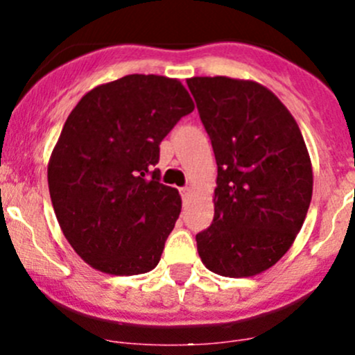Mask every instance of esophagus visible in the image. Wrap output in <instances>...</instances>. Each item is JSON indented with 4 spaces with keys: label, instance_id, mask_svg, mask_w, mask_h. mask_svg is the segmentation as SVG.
I'll return each instance as SVG.
<instances>
[{
    "label": "esophagus",
    "instance_id": "34e87169",
    "mask_svg": "<svg viewBox=\"0 0 355 355\" xmlns=\"http://www.w3.org/2000/svg\"><path fill=\"white\" fill-rule=\"evenodd\" d=\"M180 194H182V199L187 200L189 196H191V187H182L180 189Z\"/></svg>",
    "mask_w": 355,
    "mask_h": 355
}]
</instances>
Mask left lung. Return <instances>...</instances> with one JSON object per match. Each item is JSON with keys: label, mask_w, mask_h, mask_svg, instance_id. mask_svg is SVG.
<instances>
[{"label": "left lung", "mask_w": 355, "mask_h": 355, "mask_svg": "<svg viewBox=\"0 0 355 355\" xmlns=\"http://www.w3.org/2000/svg\"><path fill=\"white\" fill-rule=\"evenodd\" d=\"M187 85L218 164L214 218L196 235L200 261L221 277H254L284 257L306 220V142L284 103L257 82L192 77Z\"/></svg>", "instance_id": "obj_1"}]
</instances>
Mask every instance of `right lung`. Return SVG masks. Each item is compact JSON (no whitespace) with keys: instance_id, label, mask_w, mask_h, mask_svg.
Returning <instances> with one entry per match:
<instances>
[{"instance_id":"obj_1","label":"right lung","mask_w":355,"mask_h":355,"mask_svg":"<svg viewBox=\"0 0 355 355\" xmlns=\"http://www.w3.org/2000/svg\"><path fill=\"white\" fill-rule=\"evenodd\" d=\"M191 111L180 80L134 73L94 87L68 114L49 157V196L68 244L94 270L130 277L159 263L182 199L153 166Z\"/></svg>"}]
</instances>
